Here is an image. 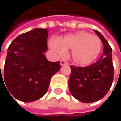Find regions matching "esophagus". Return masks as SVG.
<instances>
[{
  "instance_id": "1",
  "label": "esophagus",
  "mask_w": 121,
  "mask_h": 121,
  "mask_svg": "<svg viewBox=\"0 0 121 121\" xmlns=\"http://www.w3.org/2000/svg\"><path fill=\"white\" fill-rule=\"evenodd\" d=\"M67 65V62L63 60H60V65Z\"/></svg>"
}]
</instances>
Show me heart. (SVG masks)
<instances>
[{
	"label": "heart",
	"mask_w": 121,
	"mask_h": 121,
	"mask_svg": "<svg viewBox=\"0 0 121 121\" xmlns=\"http://www.w3.org/2000/svg\"><path fill=\"white\" fill-rule=\"evenodd\" d=\"M50 47L60 55L71 50L73 61L82 66L93 63L99 56L102 49V41L99 37L84 31L69 34L58 39H52Z\"/></svg>",
	"instance_id": "b5f03b06"
}]
</instances>
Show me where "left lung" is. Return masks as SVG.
I'll return each mask as SVG.
<instances>
[{
	"instance_id": "1",
	"label": "left lung",
	"mask_w": 121,
	"mask_h": 121,
	"mask_svg": "<svg viewBox=\"0 0 121 121\" xmlns=\"http://www.w3.org/2000/svg\"><path fill=\"white\" fill-rule=\"evenodd\" d=\"M103 44V53L93 64L86 67L70 66L69 88L73 97L84 103L97 102L108 92L113 82L112 48L100 32L95 30Z\"/></svg>"
}]
</instances>
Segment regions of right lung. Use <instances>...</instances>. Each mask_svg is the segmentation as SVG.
<instances>
[{"mask_svg":"<svg viewBox=\"0 0 121 121\" xmlns=\"http://www.w3.org/2000/svg\"><path fill=\"white\" fill-rule=\"evenodd\" d=\"M48 37V30L39 28L20 35L8 48L3 72L0 64V81L18 100L29 102L43 97L60 69V61L50 62L44 55Z\"/></svg>","mask_w":121,"mask_h":121,"instance_id":"1","label":"right lung"}]
</instances>
